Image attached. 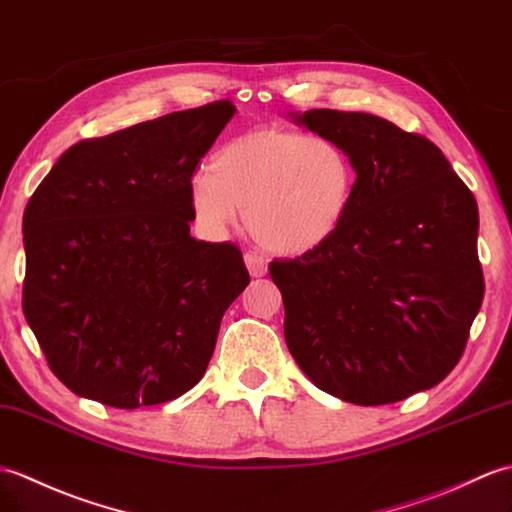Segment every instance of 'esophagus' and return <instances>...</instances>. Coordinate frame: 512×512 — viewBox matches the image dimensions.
<instances>
[{"instance_id":"esophagus-1","label":"esophagus","mask_w":512,"mask_h":512,"mask_svg":"<svg viewBox=\"0 0 512 512\" xmlns=\"http://www.w3.org/2000/svg\"><path fill=\"white\" fill-rule=\"evenodd\" d=\"M244 261H246V266H248V270H251L253 277H264L266 272H268L266 259L261 257V255H257V253H253V251H248L244 255Z\"/></svg>"}]
</instances>
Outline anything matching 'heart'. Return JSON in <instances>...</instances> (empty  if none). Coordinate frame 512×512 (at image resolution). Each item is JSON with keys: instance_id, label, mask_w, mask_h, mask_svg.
<instances>
[{"instance_id": "1", "label": "heart", "mask_w": 512, "mask_h": 512, "mask_svg": "<svg viewBox=\"0 0 512 512\" xmlns=\"http://www.w3.org/2000/svg\"><path fill=\"white\" fill-rule=\"evenodd\" d=\"M355 168L334 139L261 126L227 141L189 185L200 227L227 231L244 211L246 229L279 255L323 246L349 216Z\"/></svg>"}]
</instances>
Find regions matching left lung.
<instances>
[{
	"label": "left lung",
	"mask_w": 512,
	"mask_h": 512,
	"mask_svg": "<svg viewBox=\"0 0 512 512\" xmlns=\"http://www.w3.org/2000/svg\"><path fill=\"white\" fill-rule=\"evenodd\" d=\"M294 120L347 150L358 178L329 242L270 264L292 358L358 406L441 384L484 296L471 189L430 139L384 117L314 109Z\"/></svg>",
	"instance_id": "left-lung-1"
}]
</instances>
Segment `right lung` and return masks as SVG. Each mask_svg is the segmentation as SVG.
I'll return each instance as SVG.
<instances>
[{
	"instance_id": "obj_1",
	"label": "right lung",
	"mask_w": 512,
	"mask_h": 512,
	"mask_svg": "<svg viewBox=\"0 0 512 512\" xmlns=\"http://www.w3.org/2000/svg\"><path fill=\"white\" fill-rule=\"evenodd\" d=\"M229 100L78 141L23 213V314L80 397L135 410L205 375L220 320L251 281L242 251L189 235V185Z\"/></svg>"
}]
</instances>
